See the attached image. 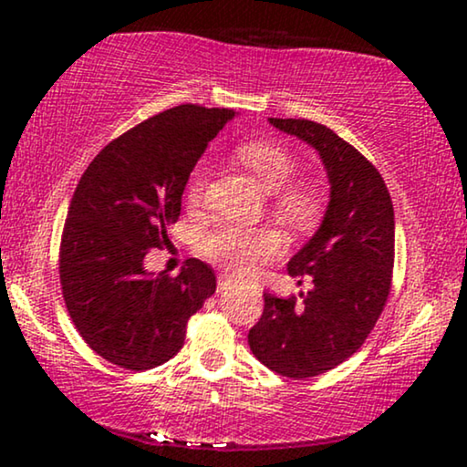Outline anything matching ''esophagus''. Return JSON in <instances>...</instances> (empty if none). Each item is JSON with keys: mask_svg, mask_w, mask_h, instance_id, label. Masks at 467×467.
Wrapping results in <instances>:
<instances>
[{"mask_svg": "<svg viewBox=\"0 0 467 467\" xmlns=\"http://www.w3.org/2000/svg\"><path fill=\"white\" fill-rule=\"evenodd\" d=\"M230 276H219V289H226L230 285Z\"/></svg>", "mask_w": 467, "mask_h": 467, "instance_id": "1", "label": "esophagus"}]
</instances>
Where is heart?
Returning a JSON list of instances; mask_svg holds the SVG:
<instances>
[{"mask_svg": "<svg viewBox=\"0 0 467 467\" xmlns=\"http://www.w3.org/2000/svg\"><path fill=\"white\" fill-rule=\"evenodd\" d=\"M237 158L259 178L265 191L272 192V211L292 226H309L318 215V197L307 184L294 182L298 162L289 149L270 140L241 144ZM206 164H197L186 182V202L197 208L203 202L208 186ZM281 250V239L270 228L219 226L200 239V252L208 261L234 276H248L261 264L270 261Z\"/></svg>", "mask_w": 467, "mask_h": 467, "instance_id": "obj_1", "label": "heart"}]
</instances>
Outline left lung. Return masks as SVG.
Returning <instances> with one entry per match:
<instances>
[{
    "label": "left lung",
    "mask_w": 467,
    "mask_h": 467,
    "mask_svg": "<svg viewBox=\"0 0 467 467\" xmlns=\"http://www.w3.org/2000/svg\"><path fill=\"white\" fill-rule=\"evenodd\" d=\"M276 130L318 151L331 184L329 206L303 250L287 264L301 298L264 294L250 329L254 358L285 378L327 373L351 358L387 305L395 261V213L382 175L329 127L305 118H270Z\"/></svg>",
    "instance_id": "8db88e82"
}]
</instances>
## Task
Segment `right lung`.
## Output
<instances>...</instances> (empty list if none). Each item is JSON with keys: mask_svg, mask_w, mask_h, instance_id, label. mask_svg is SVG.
I'll return each mask as SVG.
<instances>
[{"mask_svg": "<svg viewBox=\"0 0 467 467\" xmlns=\"http://www.w3.org/2000/svg\"><path fill=\"white\" fill-rule=\"evenodd\" d=\"M233 109L180 105L111 140L85 169L58 250L63 301L92 351L147 371L184 347L186 323L215 294V272L189 259L178 276L149 275L144 256L171 244L182 192Z\"/></svg>", "mask_w": 467, "mask_h": 467, "instance_id": "add662e5", "label": "right lung"}]
</instances>
